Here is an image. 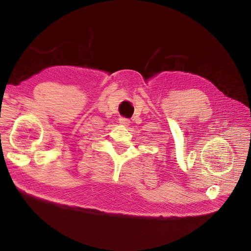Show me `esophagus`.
Instances as JSON below:
<instances>
[{
	"label": "esophagus",
	"mask_w": 251,
	"mask_h": 251,
	"mask_svg": "<svg viewBox=\"0 0 251 251\" xmlns=\"http://www.w3.org/2000/svg\"><path fill=\"white\" fill-rule=\"evenodd\" d=\"M120 123L122 125H124V126H128L129 125V123H130V121L129 120H127V118H121L120 120Z\"/></svg>",
	"instance_id": "obj_1"
}]
</instances>
